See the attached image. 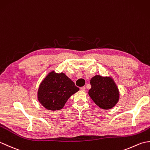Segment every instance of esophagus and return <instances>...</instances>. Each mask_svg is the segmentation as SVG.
<instances>
[{
    "label": "esophagus",
    "mask_w": 150,
    "mask_h": 150,
    "mask_svg": "<svg viewBox=\"0 0 150 150\" xmlns=\"http://www.w3.org/2000/svg\"><path fill=\"white\" fill-rule=\"evenodd\" d=\"M80 90H81V91H84L86 90V87H85V86H82V87H81V88H80Z\"/></svg>",
    "instance_id": "obj_1"
}]
</instances>
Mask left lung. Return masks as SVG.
<instances>
[{
  "label": "left lung",
  "instance_id": "1",
  "mask_svg": "<svg viewBox=\"0 0 150 150\" xmlns=\"http://www.w3.org/2000/svg\"><path fill=\"white\" fill-rule=\"evenodd\" d=\"M91 88L88 94L95 104L101 109L110 110L118 103L119 90L111 77L95 75L90 80Z\"/></svg>",
  "mask_w": 150,
  "mask_h": 150
}]
</instances>
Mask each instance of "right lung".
<instances>
[{
	"label": "right lung",
	"mask_w": 150,
	"mask_h": 150,
	"mask_svg": "<svg viewBox=\"0 0 150 150\" xmlns=\"http://www.w3.org/2000/svg\"><path fill=\"white\" fill-rule=\"evenodd\" d=\"M79 90L75 83L63 72H49L40 82L37 100L47 110H61L69 98Z\"/></svg>",
	"instance_id": "add662e5"
}]
</instances>
